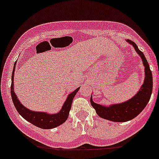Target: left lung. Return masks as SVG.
Instances as JSON below:
<instances>
[{
    "instance_id": "obj_1",
    "label": "left lung",
    "mask_w": 159,
    "mask_h": 159,
    "mask_svg": "<svg viewBox=\"0 0 159 159\" xmlns=\"http://www.w3.org/2000/svg\"><path fill=\"white\" fill-rule=\"evenodd\" d=\"M127 41L134 47L136 52L142 59L144 65L145 79L142 87L137 93L129 100L108 106L96 103L93 101L92 96L90 97V103L97 114L100 118L115 122H125L137 117L147 105L152 92V75L143 53L139 50L138 47L134 41L130 40H127Z\"/></svg>"
}]
</instances>
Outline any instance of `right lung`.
I'll return each mask as SVG.
<instances>
[{"instance_id":"obj_1","label":"right lung","mask_w":159,"mask_h":159,"mask_svg":"<svg viewBox=\"0 0 159 159\" xmlns=\"http://www.w3.org/2000/svg\"><path fill=\"white\" fill-rule=\"evenodd\" d=\"M16 65V62H15L13 66V73H12V83H11V97L13 104H14L17 111L22 118H24L26 121H28L32 125H35L40 128L42 129H51L56 127H58L63 124L68 117H69V111L71 109V103L74 99L75 96L76 95L77 92L78 91L80 88H78L74 91L69 94L67 99L64 102L61 110L56 114H49L47 112H42V111H34L29 110V109L25 107L20 102L16 95L14 92V88H13V76H14L15 67Z\"/></svg>"}]
</instances>
